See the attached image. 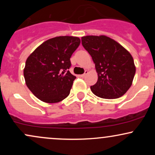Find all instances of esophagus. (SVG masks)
I'll list each match as a JSON object with an SVG mask.
<instances>
[{"mask_svg":"<svg viewBox=\"0 0 155 155\" xmlns=\"http://www.w3.org/2000/svg\"><path fill=\"white\" fill-rule=\"evenodd\" d=\"M88 71H85V73H84V74H81V75H80L79 76H80V77H81V78H84V77H85V76H86V75H87V74H88Z\"/></svg>","mask_w":155,"mask_h":155,"instance_id":"obj_1","label":"esophagus"}]
</instances>
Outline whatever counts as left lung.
Returning a JSON list of instances; mask_svg holds the SVG:
<instances>
[{"instance_id": "obj_1", "label": "left lung", "mask_w": 155, "mask_h": 155, "mask_svg": "<svg viewBox=\"0 0 155 155\" xmlns=\"http://www.w3.org/2000/svg\"><path fill=\"white\" fill-rule=\"evenodd\" d=\"M81 43L91 55L97 74V82L90 87L93 94L104 99L124 95L132 85L136 74L130 53L104 35L83 36Z\"/></svg>"}]
</instances>
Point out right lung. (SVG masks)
<instances>
[{"mask_svg":"<svg viewBox=\"0 0 155 155\" xmlns=\"http://www.w3.org/2000/svg\"><path fill=\"white\" fill-rule=\"evenodd\" d=\"M81 41L76 36H58L39 45L27 58L24 77L37 98L48 104L66 98L76 76L68 71L70 58Z\"/></svg>","mask_w":155,"mask_h":155,"instance_id":"obj_1","label":"right lung"}]
</instances>
